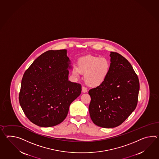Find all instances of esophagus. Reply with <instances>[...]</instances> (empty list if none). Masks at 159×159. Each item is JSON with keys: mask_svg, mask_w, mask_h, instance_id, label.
<instances>
[{"mask_svg": "<svg viewBox=\"0 0 159 159\" xmlns=\"http://www.w3.org/2000/svg\"><path fill=\"white\" fill-rule=\"evenodd\" d=\"M82 92H83V93H85V92H87V89L86 87H82Z\"/></svg>", "mask_w": 159, "mask_h": 159, "instance_id": "34e87169", "label": "esophagus"}]
</instances>
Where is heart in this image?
Wrapping results in <instances>:
<instances>
[{"mask_svg": "<svg viewBox=\"0 0 159 159\" xmlns=\"http://www.w3.org/2000/svg\"><path fill=\"white\" fill-rule=\"evenodd\" d=\"M110 62L106 58L88 55L82 57L78 61V66H74L72 74L79 76L85 74L84 80L89 86L96 87L106 80L110 71Z\"/></svg>", "mask_w": 159, "mask_h": 159, "instance_id": "1", "label": "heart"}]
</instances>
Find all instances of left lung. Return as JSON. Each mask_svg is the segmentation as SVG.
<instances>
[{
  "mask_svg": "<svg viewBox=\"0 0 159 159\" xmlns=\"http://www.w3.org/2000/svg\"><path fill=\"white\" fill-rule=\"evenodd\" d=\"M110 71L104 82L91 89L89 112L93 123L114 128L123 123L135 110L140 84L138 75L128 60L111 52Z\"/></svg>",
  "mask_w": 159,
  "mask_h": 159,
  "instance_id": "left-lung-1",
  "label": "left lung"
}]
</instances>
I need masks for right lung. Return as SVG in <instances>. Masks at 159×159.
<instances>
[{
    "mask_svg": "<svg viewBox=\"0 0 159 159\" xmlns=\"http://www.w3.org/2000/svg\"><path fill=\"white\" fill-rule=\"evenodd\" d=\"M66 49L42 53L25 71L19 95L25 116L39 127H53L67 117L69 107L80 95L81 84L68 80Z\"/></svg>",
    "mask_w": 159,
    "mask_h": 159,
    "instance_id": "right-lung-1",
    "label": "right lung"
}]
</instances>
